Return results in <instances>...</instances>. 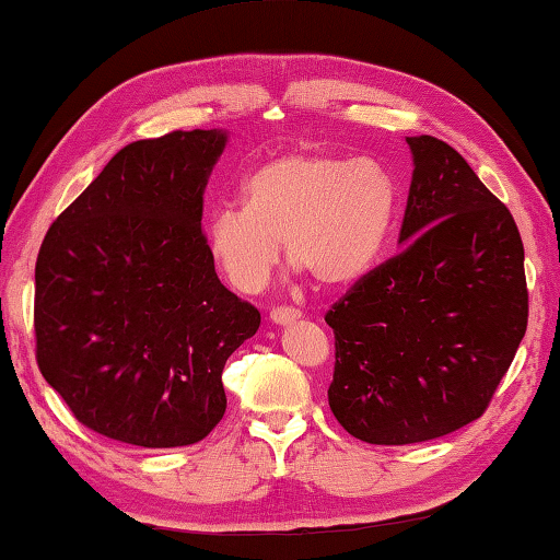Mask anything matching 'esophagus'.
Returning <instances> with one entry per match:
<instances>
[{
    "label": "esophagus",
    "mask_w": 560,
    "mask_h": 560,
    "mask_svg": "<svg viewBox=\"0 0 560 560\" xmlns=\"http://www.w3.org/2000/svg\"><path fill=\"white\" fill-rule=\"evenodd\" d=\"M269 320L273 325H291L295 320H301V311H295V308H273L269 313Z\"/></svg>",
    "instance_id": "34e87169"
}]
</instances>
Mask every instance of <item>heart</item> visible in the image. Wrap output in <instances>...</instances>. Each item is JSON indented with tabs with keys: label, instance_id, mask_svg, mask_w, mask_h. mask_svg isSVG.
<instances>
[{
	"label": "heart",
	"instance_id": "b5f03b06",
	"mask_svg": "<svg viewBox=\"0 0 560 560\" xmlns=\"http://www.w3.org/2000/svg\"><path fill=\"white\" fill-rule=\"evenodd\" d=\"M243 208L208 218L206 252L230 287L255 293L287 257L323 287H345L374 265L398 208L396 182L374 160L289 152L243 182Z\"/></svg>",
	"mask_w": 560,
	"mask_h": 560
}]
</instances>
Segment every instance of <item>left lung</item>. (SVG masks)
Returning a JSON list of instances; mask_svg holds the SVG:
<instances>
[{
	"label": "left lung",
	"mask_w": 560,
	"mask_h": 560,
	"mask_svg": "<svg viewBox=\"0 0 560 560\" xmlns=\"http://www.w3.org/2000/svg\"><path fill=\"white\" fill-rule=\"evenodd\" d=\"M400 252L361 277L335 330L330 410L369 444L444 436L486 412L527 332L524 247L505 203L444 140L405 138Z\"/></svg>",
	"instance_id": "obj_1"
}]
</instances>
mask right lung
I'll list each match as a JSON object with an SVG mask.
<instances>
[{
    "instance_id": "add662e5",
    "label": "right lung",
    "mask_w": 560,
    "mask_h": 560,
    "mask_svg": "<svg viewBox=\"0 0 560 560\" xmlns=\"http://www.w3.org/2000/svg\"><path fill=\"white\" fill-rule=\"evenodd\" d=\"M225 145L221 128L130 142L40 245L38 369L108 440L186 446L225 415L223 366L261 320L206 252L203 191Z\"/></svg>"
}]
</instances>
